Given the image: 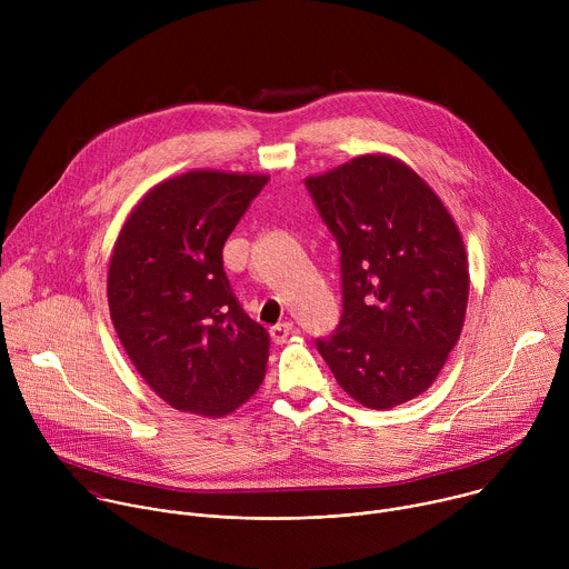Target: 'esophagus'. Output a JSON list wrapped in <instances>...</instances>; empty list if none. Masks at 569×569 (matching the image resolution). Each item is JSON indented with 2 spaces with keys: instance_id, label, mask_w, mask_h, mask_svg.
Masks as SVG:
<instances>
[{
  "instance_id": "34e87169",
  "label": "esophagus",
  "mask_w": 569,
  "mask_h": 569,
  "mask_svg": "<svg viewBox=\"0 0 569 569\" xmlns=\"http://www.w3.org/2000/svg\"><path fill=\"white\" fill-rule=\"evenodd\" d=\"M292 333H295V323H292V321H279L277 327L270 329V338H272V342H277V345H283Z\"/></svg>"
}]
</instances>
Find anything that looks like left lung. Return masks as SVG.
Listing matches in <instances>:
<instances>
[{"label":"left lung","mask_w":569,"mask_h":569,"mask_svg":"<svg viewBox=\"0 0 569 569\" xmlns=\"http://www.w3.org/2000/svg\"><path fill=\"white\" fill-rule=\"evenodd\" d=\"M342 252V319L317 351L369 410H391L437 380L459 342L470 274L461 231L402 159L365 152L308 176Z\"/></svg>","instance_id":"1"}]
</instances>
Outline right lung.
<instances>
[{"instance_id":"1","label":"right lung","mask_w":569,"mask_h":569,"mask_svg":"<svg viewBox=\"0 0 569 569\" xmlns=\"http://www.w3.org/2000/svg\"><path fill=\"white\" fill-rule=\"evenodd\" d=\"M268 176L193 169L157 182L128 213L108 266L114 331L171 408L220 419L261 387L268 331L231 295L222 248Z\"/></svg>"}]
</instances>
